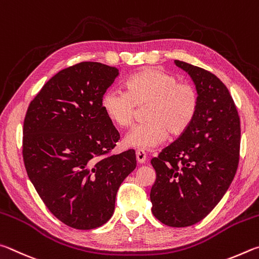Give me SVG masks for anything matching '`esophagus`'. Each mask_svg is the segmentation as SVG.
<instances>
[{
	"mask_svg": "<svg viewBox=\"0 0 259 259\" xmlns=\"http://www.w3.org/2000/svg\"><path fill=\"white\" fill-rule=\"evenodd\" d=\"M137 160L139 164H144L147 161V153L143 150H137Z\"/></svg>",
	"mask_w": 259,
	"mask_h": 259,
	"instance_id": "obj_1",
	"label": "esophagus"
}]
</instances>
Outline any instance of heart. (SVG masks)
<instances>
[{"mask_svg":"<svg viewBox=\"0 0 259 259\" xmlns=\"http://www.w3.org/2000/svg\"><path fill=\"white\" fill-rule=\"evenodd\" d=\"M147 121L134 126L124 139L127 147L150 150L168 137L184 133L198 110L199 97L191 84L156 67H148L125 80V91L108 90L101 98V109L112 124H132L135 108L146 106Z\"/></svg>","mask_w":259,"mask_h":259,"instance_id":"heart-1","label":"heart"}]
</instances>
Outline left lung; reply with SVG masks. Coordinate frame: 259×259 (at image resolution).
Wrapping results in <instances>:
<instances>
[{
  "instance_id": "8db88e82",
  "label": "left lung",
  "mask_w": 259,
  "mask_h": 259,
  "mask_svg": "<svg viewBox=\"0 0 259 259\" xmlns=\"http://www.w3.org/2000/svg\"><path fill=\"white\" fill-rule=\"evenodd\" d=\"M191 77L199 97L191 125L151 159L156 181L152 214L167 226L198 223L221 201L237 173L240 118L229 90L202 68L175 60Z\"/></svg>"
}]
</instances>
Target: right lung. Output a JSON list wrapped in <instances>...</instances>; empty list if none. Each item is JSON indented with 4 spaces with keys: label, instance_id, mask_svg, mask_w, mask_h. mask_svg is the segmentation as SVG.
<instances>
[{
    "label": "right lung",
    "instance_id": "obj_1",
    "mask_svg": "<svg viewBox=\"0 0 259 259\" xmlns=\"http://www.w3.org/2000/svg\"><path fill=\"white\" fill-rule=\"evenodd\" d=\"M118 75L100 62L77 63L54 75L27 109V174L48 209L70 228L107 223L118 189L137 167L134 150L108 155L120 137L101 98Z\"/></svg>",
    "mask_w": 259,
    "mask_h": 259
}]
</instances>
